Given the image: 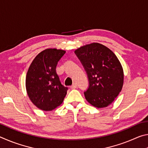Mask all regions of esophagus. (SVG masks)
<instances>
[{
    "label": "esophagus",
    "instance_id": "1",
    "mask_svg": "<svg viewBox=\"0 0 148 148\" xmlns=\"http://www.w3.org/2000/svg\"><path fill=\"white\" fill-rule=\"evenodd\" d=\"M71 89H76V88H77V85H76V84H74L73 85H72V86H71Z\"/></svg>",
    "mask_w": 148,
    "mask_h": 148
}]
</instances>
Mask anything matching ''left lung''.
I'll return each mask as SVG.
<instances>
[{
	"label": "left lung",
	"mask_w": 148,
	"mask_h": 148,
	"mask_svg": "<svg viewBox=\"0 0 148 148\" xmlns=\"http://www.w3.org/2000/svg\"><path fill=\"white\" fill-rule=\"evenodd\" d=\"M89 79L84 92L87 102L98 108H106L121 92L124 74L121 63L114 52L99 43H91L75 50Z\"/></svg>",
	"instance_id": "left-lung-1"
}]
</instances>
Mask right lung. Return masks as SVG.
<instances>
[{
    "mask_svg": "<svg viewBox=\"0 0 148 148\" xmlns=\"http://www.w3.org/2000/svg\"><path fill=\"white\" fill-rule=\"evenodd\" d=\"M64 50L48 48L38 53L27 71L25 86L30 100L38 108L51 111L61 105L68 87L60 82L56 66Z\"/></svg>",
    "mask_w": 148,
    "mask_h": 148,
    "instance_id": "obj_1",
    "label": "right lung"
}]
</instances>
